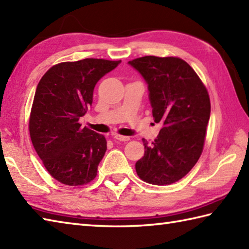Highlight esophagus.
Returning <instances> with one entry per match:
<instances>
[{
	"mask_svg": "<svg viewBox=\"0 0 249 249\" xmlns=\"http://www.w3.org/2000/svg\"><path fill=\"white\" fill-rule=\"evenodd\" d=\"M114 138H115V140L119 141V142H126V141L130 140L129 137H124V135H119V134H116Z\"/></svg>",
	"mask_w": 249,
	"mask_h": 249,
	"instance_id": "obj_1",
	"label": "esophagus"
}]
</instances>
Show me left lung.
<instances>
[{
  "label": "left lung",
  "instance_id": "1",
  "mask_svg": "<svg viewBox=\"0 0 249 249\" xmlns=\"http://www.w3.org/2000/svg\"><path fill=\"white\" fill-rule=\"evenodd\" d=\"M128 64L147 83L155 123L162 125L152 144L142 140L145 153L135 170L151 184H171L189 173L203 152L210 118L208 92L181 58L144 56Z\"/></svg>",
  "mask_w": 249,
  "mask_h": 249
}]
</instances>
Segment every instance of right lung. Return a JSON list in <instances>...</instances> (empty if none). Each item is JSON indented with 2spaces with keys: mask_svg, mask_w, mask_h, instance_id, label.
<instances>
[{
  "mask_svg": "<svg viewBox=\"0 0 249 249\" xmlns=\"http://www.w3.org/2000/svg\"><path fill=\"white\" fill-rule=\"evenodd\" d=\"M121 60L86 58L55 65L41 78L32 104L29 131L36 154L55 180L77 186L96 177L104 157V135L79 124L93 102L102 77Z\"/></svg>",
  "mask_w": 249,
  "mask_h": 249,
  "instance_id": "1",
  "label": "right lung"
}]
</instances>
